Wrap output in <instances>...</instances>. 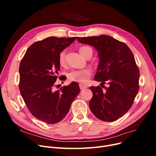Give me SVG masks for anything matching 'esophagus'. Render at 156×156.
<instances>
[{
    "mask_svg": "<svg viewBox=\"0 0 156 156\" xmlns=\"http://www.w3.org/2000/svg\"><path fill=\"white\" fill-rule=\"evenodd\" d=\"M80 88L81 90H83V89H85L86 88H87V86L86 85H83L82 84H80Z\"/></svg>",
    "mask_w": 156,
    "mask_h": 156,
    "instance_id": "esophagus-1",
    "label": "esophagus"
}]
</instances>
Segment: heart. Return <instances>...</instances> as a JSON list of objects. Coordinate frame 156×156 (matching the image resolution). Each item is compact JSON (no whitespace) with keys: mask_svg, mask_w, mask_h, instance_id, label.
<instances>
[{"mask_svg":"<svg viewBox=\"0 0 156 156\" xmlns=\"http://www.w3.org/2000/svg\"><path fill=\"white\" fill-rule=\"evenodd\" d=\"M80 53L84 57H87L88 55L93 54V50L91 47L88 46L81 47L80 48ZM66 51L64 50L61 51L59 55V62L61 65H64L66 62ZM92 75V71L89 69L73 70L68 74V78L71 81H76L80 83H86L89 80Z\"/></svg>","mask_w":156,"mask_h":156,"instance_id":"b5f03b06","label":"heart"}]
</instances>
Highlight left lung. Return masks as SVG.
I'll use <instances>...</instances> for the list:
<instances>
[{"label": "left lung", "instance_id": "left-lung-1", "mask_svg": "<svg viewBox=\"0 0 156 156\" xmlns=\"http://www.w3.org/2000/svg\"><path fill=\"white\" fill-rule=\"evenodd\" d=\"M81 44L93 46L100 59L94 80L102 86L90 87L93 97L89 107L96 118L104 121L120 118L132 106L139 90L140 73L134 55L123 42L109 35L77 37ZM107 83L108 87L104 84Z\"/></svg>", "mask_w": 156, "mask_h": 156}]
</instances>
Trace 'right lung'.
<instances>
[{"label": "right lung", "instance_id": "obj_1", "mask_svg": "<svg viewBox=\"0 0 156 156\" xmlns=\"http://www.w3.org/2000/svg\"><path fill=\"white\" fill-rule=\"evenodd\" d=\"M76 38L51 37L37 41L21 61V95L32 115L47 124L57 123L66 116L80 91L76 82L54 90L60 69L59 54Z\"/></svg>", "mask_w": 156, "mask_h": 156}]
</instances>
